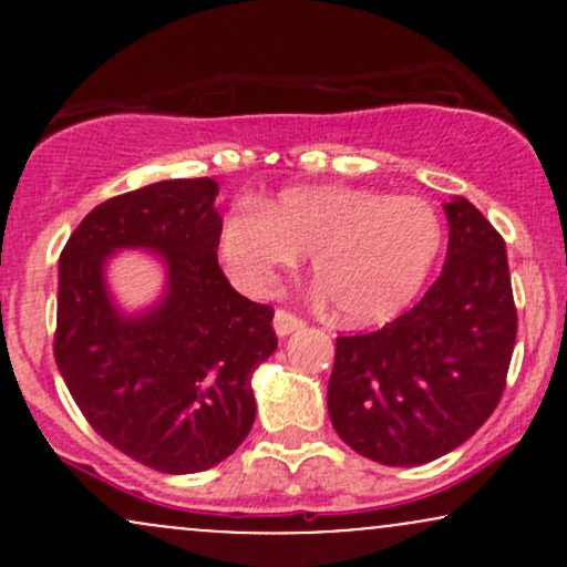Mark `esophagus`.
<instances>
[{
  "label": "esophagus",
  "mask_w": 567,
  "mask_h": 567,
  "mask_svg": "<svg viewBox=\"0 0 567 567\" xmlns=\"http://www.w3.org/2000/svg\"><path fill=\"white\" fill-rule=\"evenodd\" d=\"M303 320L298 315H292V311H288V309H277L275 311V330H277V336H290V333H296V330H301L303 328Z\"/></svg>",
  "instance_id": "obj_1"
}]
</instances>
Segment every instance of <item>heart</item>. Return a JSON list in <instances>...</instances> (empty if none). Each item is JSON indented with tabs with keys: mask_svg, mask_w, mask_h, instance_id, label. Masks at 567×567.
<instances>
[{
	"mask_svg": "<svg viewBox=\"0 0 567 567\" xmlns=\"http://www.w3.org/2000/svg\"><path fill=\"white\" fill-rule=\"evenodd\" d=\"M445 229L421 197L375 188H288L229 213L218 256L237 288L269 292L301 256L330 315L349 324L392 320L424 290L440 261Z\"/></svg>",
	"mask_w": 567,
	"mask_h": 567,
	"instance_id": "1",
	"label": "heart"
}]
</instances>
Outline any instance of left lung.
<instances>
[{
  "label": "left lung",
  "mask_w": 567,
  "mask_h": 567,
  "mask_svg": "<svg viewBox=\"0 0 567 567\" xmlns=\"http://www.w3.org/2000/svg\"><path fill=\"white\" fill-rule=\"evenodd\" d=\"M445 216V269L426 296L381 330L336 338L330 421L351 451L386 466L451 453L506 389L517 309L504 237L464 197Z\"/></svg>",
  "instance_id": "left-lung-1"
}]
</instances>
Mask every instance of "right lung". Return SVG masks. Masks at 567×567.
Returning a JSON list of instances; mask_svg holds the SVG:
<instances>
[{
	"instance_id": "right-lung-1",
	"label": "right lung",
	"mask_w": 567,
	"mask_h": 567,
	"mask_svg": "<svg viewBox=\"0 0 567 567\" xmlns=\"http://www.w3.org/2000/svg\"><path fill=\"white\" fill-rule=\"evenodd\" d=\"M218 184L175 178L120 194L84 216L58 264L55 362L87 424L148 470L205 472L256 421L252 370L277 349L275 309L239 296L218 266ZM116 246L168 264V296L127 321L102 266Z\"/></svg>"
}]
</instances>
